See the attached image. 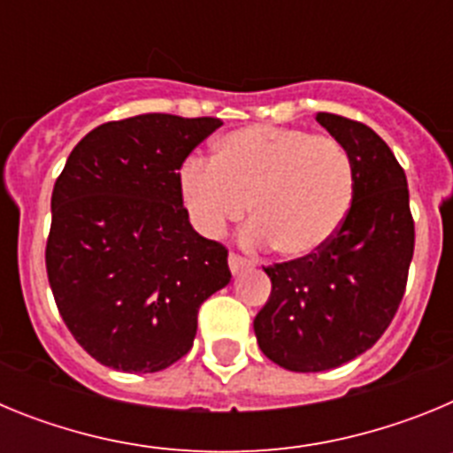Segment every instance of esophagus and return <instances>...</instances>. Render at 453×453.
<instances>
[{"instance_id": "obj_1", "label": "esophagus", "mask_w": 453, "mask_h": 453, "mask_svg": "<svg viewBox=\"0 0 453 453\" xmlns=\"http://www.w3.org/2000/svg\"><path fill=\"white\" fill-rule=\"evenodd\" d=\"M251 265V261H247V258H242V256L238 254H229V267L234 274H240L242 270H247V267Z\"/></svg>"}]
</instances>
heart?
Here are the masks:
<instances>
[{"mask_svg":"<svg viewBox=\"0 0 453 453\" xmlns=\"http://www.w3.org/2000/svg\"><path fill=\"white\" fill-rule=\"evenodd\" d=\"M195 229L218 238L250 211L247 245L303 258L329 245L354 202V163L329 135L251 124L224 135L213 161L192 158L179 177Z\"/></svg>","mask_w":453,"mask_h":453,"instance_id":"obj_1","label":"heart"}]
</instances>
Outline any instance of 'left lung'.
Returning a JSON list of instances; mask_svg holds the SVG:
<instances>
[{"instance_id": "obj_1", "label": "left lung", "mask_w": 453, "mask_h": 453, "mask_svg": "<svg viewBox=\"0 0 453 453\" xmlns=\"http://www.w3.org/2000/svg\"><path fill=\"white\" fill-rule=\"evenodd\" d=\"M318 122L354 163V202L329 245L265 267L272 295L254 319L263 354L290 372H324L370 349L402 303L413 261L408 183L390 147L342 115Z\"/></svg>"}]
</instances>
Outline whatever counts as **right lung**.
Returning <instances> with one entry per match:
<instances>
[{
	"label": "right lung",
	"mask_w": 453,
	"mask_h": 453,
	"mask_svg": "<svg viewBox=\"0 0 453 453\" xmlns=\"http://www.w3.org/2000/svg\"><path fill=\"white\" fill-rule=\"evenodd\" d=\"M218 118L145 113L81 138L51 192L47 276L63 322L102 365L161 372L186 356L229 251L192 229L179 170Z\"/></svg>",
	"instance_id": "1"
}]
</instances>
